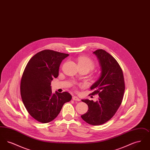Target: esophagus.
<instances>
[{
	"instance_id": "esophagus-1",
	"label": "esophagus",
	"mask_w": 150,
	"mask_h": 150,
	"mask_svg": "<svg viewBox=\"0 0 150 150\" xmlns=\"http://www.w3.org/2000/svg\"><path fill=\"white\" fill-rule=\"evenodd\" d=\"M72 100H75V101H80V100L77 96H74L72 97Z\"/></svg>"
}]
</instances>
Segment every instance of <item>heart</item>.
I'll return each mask as SVG.
<instances>
[{"label":"heart","instance_id":"heart-1","mask_svg":"<svg viewBox=\"0 0 150 150\" xmlns=\"http://www.w3.org/2000/svg\"><path fill=\"white\" fill-rule=\"evenodd\" d=\"M78 65L86 66L90 70L92 69L94 67V64L93 61L91 59L86 57H81L79 58Z\"/></svg>","mask_w":150,"mask_h":150}]
</instances>
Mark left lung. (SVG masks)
Wrapping results in <instances>:
<instances>
[{
	"label": "left lung",
	"instance_id": "1",
	"mask_svg": "<svg viewBox=\"0 0 150 150\" xmlns=\"http://www.w3.org/2000/svg\"><path fill=\"white\" fill-rule=\"evenodd\" d=\"M97 58L100 75L91 86V94H98V100L84 99L81 100L88 106V110L81 118L86 122L100 125L110 120L121 105L125 91L123 73L116 60L107 52L98 50L93 52Z\"/></svg>",
	"mask_w": 150,
	"mask_h": 150
}]
</instances>
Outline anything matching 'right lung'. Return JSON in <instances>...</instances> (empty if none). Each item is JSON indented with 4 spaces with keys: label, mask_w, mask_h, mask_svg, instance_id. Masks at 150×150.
Wrapping results in <instances>:
<instances>
[{
    "label": "right lung",
    "mask_w": 150,
    "mask_h": 150,
    "mask_svg": "<svg viewBox=\"0 0 150 150\" xmlns=\"http://www.w3.org/2000/svg\"><path fill=\"white\" fill-rule=\"evenodd\" d=\"M69 54L53 50L36 53L26 65L22 76V100L30 115L37 121L47 123L53 120L72 96L66 92L52 93L51 81L59 74L62 61Z\"/></svg>",
    "instance_id": "add662e5"
}]
</instances>
